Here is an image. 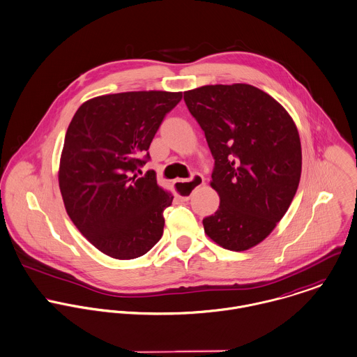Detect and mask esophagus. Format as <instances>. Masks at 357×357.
<instances>
[{"mask_svg": "<svg viewBox=\"0 0 357 357\" xmlns=\"http://www.w3.org/2000/svg\"><path fill=\"white\" fill-rule=\"evenodd\" d=\"M203 185H204V178L200 174H193L192 178L188 181L178 179L174 182V188L182 202H188L190 199L192 193Z\"/></svg>", "mask_w": 357, "mask_h": 357, "instance_id": "obj_1", "label": "esophagus"}]
</instances>
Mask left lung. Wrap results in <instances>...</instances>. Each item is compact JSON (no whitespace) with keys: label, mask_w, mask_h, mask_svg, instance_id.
Masks as SVG:
<instances>
[{"label":"left lung","mask_w":357,"mask_h":357,"mask_svg":"<svg viewBox=\"0 0 357 357\" xmlns=\"http://www.w3.org/2000/svg\"><path fill=\"white\" fill-rule=\"evenodd\" d=\"M183 99L215 160L211 188L220 203L203 219L204 231L226 250H250L273 231L296 193V126L275 98L250 84L204 85Z\"/></svg>","instance_id":"1"}]
</instances>
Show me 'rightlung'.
<instances>
[{"instance_id": "add662e5", "label": "right lung", "mask_w": 357, "mask_h": 357, "mask_svg": "<svg viewBox=\"0 0 357 357\" xmlns=\"http://www.w3.org/2000/svg\"><path fill=\"white\" fill-rule=\"evenodd\" d=\"M182 92L132 91L84 102L68 128L59 164L66 213L81 234L114 259L144 255L162 236L174 196L146 164L149 146Z\"/></svg>"}]
</instances>
